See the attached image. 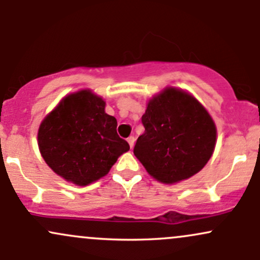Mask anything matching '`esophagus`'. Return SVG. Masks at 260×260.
Masks as SVG:
<instances>
[{
  "mask_svg": "<svg viewBox=\"0 0 260 260\" xmlns=\"http://www.w3.org/2000/svg\"><path fill=\"white\" fill-rule=\"evenodd\" d=\"M127 142H128V144H129L131 149H132L134 147V143H136V138H134V137H129V138L127 139Z\"/></svg>",
  "mask_w": 260,
  "mask_h": 260,
  "instance_id": "34e87169",
  "label": "esophagus"
}]
</instances>
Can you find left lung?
<instances>
[{
	"instance_id": "1",
	"label": "left lung",
	"mask_w": 260,
	"mask_h": 260,
	"mask_svg": "<svg viewBox=\"0 0 260 260\" xmlns=\"http://www.w3.org/2000/svg\"><path fill=\"white\" fill-rule=\"evenodd\" d=\"M145 131L133 153L151 177L165 184L188 180L207 165L216 144L210 113L182 89L166 86L142 116Z\"/></svg>"
}]
</instances>
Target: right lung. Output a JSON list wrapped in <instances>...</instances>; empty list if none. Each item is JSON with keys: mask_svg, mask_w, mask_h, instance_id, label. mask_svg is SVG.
<instances>
[{"mask_svg": "<svg viewBox=\"0 0 260 260\" xmlns=\"http://www.w3.org/2000/svg\"><path fill=\"white\" fill-rule=\"evenodd\" d=\"M90 89L62 98L41 121L38 145L55 174L77 186H88L109 174L129 145L116 132L117 121Z\"/></svg>", "mask_w": 260, "mask_h": 260, "instance_id": "1", "label": "right lung"}]
</instances>
